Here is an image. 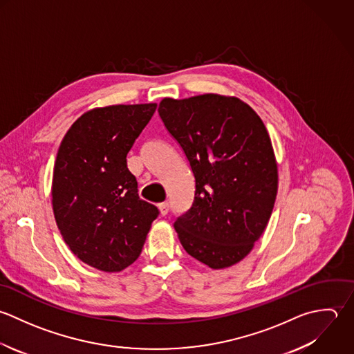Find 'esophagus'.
<instances>
[{
  "instance_id": "obj_1",
  "label": "esophagus",
  "mask_w": 354,
  "mask_h": 354,
  "mask_svg": "<svg viewBox=\"0 0 354 354\" xmlns=\"http://www.w3.org/2000/svg\"><path fill=\"white\" fill-rule=\"evenodd\" d=\"M158 209H160V214H161L162 216H165V215L169 212V204H168V203H161V204L158 205Z\"/></svg>"
}]
</instances>
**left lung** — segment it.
Segmentation results:
<instances>
[{
  "instance_id": "left-lung-1",
  "label": "left lung",
  "mask_w": 354,
  "mask_h": 354,
  "mask_svg": "<svg viewBox=\"0 0 354 354\" xmlns=\"http://www.w3.org/2000/svg\"><path fill=\"white\" fill-rule=\"evenodd\" d=\"M158 113L196 178L193 205L174 225L179 241L208 268H230L252 251L273 212L279 171L269 132L236 96L164 97Z\"/></svg>"
}]
</instances>
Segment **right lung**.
<instances>
[{
  "mask_svg": "<svg viewBox=\"0 0 354 354\" xmlns=\"http://www.w3.org/2000/svg\"><path fill=\"white\" fill-rule=\"evenodd\" d=\"M157 103L96 107L66 132L55 161L52 208L70 251L107 273L121 272L142 252L158 209L140 200L127 154Z\"/></svg>",
  "mask_w": 354,
  "mask_h": 354,
  "instance_id": "obj_1",
  "label": "right lung"
}]
</instances>
